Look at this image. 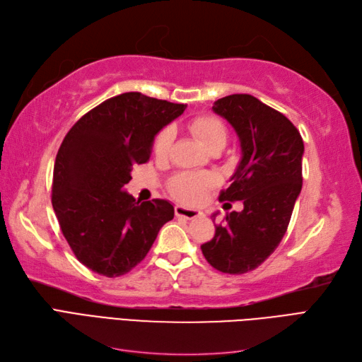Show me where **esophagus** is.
<instances>
[{
	"label": "esophagus",
	"mask_w": 362,
	"mask_h": 362,
	"mask_svg": "<svg viewBox=\"0 0 362 362\" xmlns=\"http://www.w3.org/2000/svg\"><path fill=\"white\" fill-rule=\"evenodd\" d=\"M175 214H177L178 217L187 218V221H192V218L199 217L202 213L198 211V210H193V208L184 206V205H177V206H175Z\"/></svg>",
	"instance_id": "1"
}]
</instances>
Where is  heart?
<instances>
[{
    "label": "heart",
    "instance_id": "b5f03b06",
    "mask_svg": "<svg viewBox=\"0 0 362 362\" xmlns=\"http://www.w3.org/2000/svg\"><path fill=\"white\" fill-rule=\"evenodd\" d=\"M192 133L201 140V144L211 149L214 146H225L228 141V129L222 120L213 116H199L189 122ZM175 133L170 127L161 129L154 140V154L157 157H166L172 144ZM218 182V178L213 173L206 172H182L175 175L170 180V190L177 198L190 202L199 204L206 194L214 189Z\"/></svg>",
    "mask_w": 362,
    "mask_h": 362
}]
</instances>
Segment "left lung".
<instances>
[{
	"mask_svg": "<svg viewBox=\"0 0 362 362\" xmlns=\"http://www.w3.org/2000/svg\"><path fill=\"white\" fill-rule=\"evenodd\" d=\"M213 112L233 125L242 148L233 184L218 199L245 208L226 214L201 249L214 269L242 275L261 266L287 231L302 190L303 140L286 116L247 93L221 98Z\"/></svg>",
	"mask_w": 362,
	"mask_h": 362,
	"instance_id": "8db88e82",
	"label": "left lung"
}]
</instances>
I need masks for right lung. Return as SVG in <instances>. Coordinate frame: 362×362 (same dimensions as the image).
<instances>
[{
  "label": "right lung",
  "instance_id": "obj_1",
  "mask_svg": "<svg viewBox=\"0 0 362 362\" xmlns=\"http://www.w3.org/2000/svg\"><path fill=\"white\" fill-rule=\"evenodd\" d=\"M185 107L127 92L92 108L63 139L51 201L64 238L86 267L107 278L125 275L173 218L170 202L136 201L124 185L133 168L149 160L158 131Z\"/></svg>",
  "mask_w": 362,
  "mask_h": 362
}]
</instances>
